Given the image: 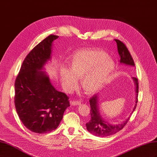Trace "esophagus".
Here are the masks:
<instances>
[{
    "label": "esophagus",
    "instance_id": "1",
    "mask_svg": "<svg viewBox=\"0 0 157 157\" xmlns=\"http://www.w3.org/2000/svg\"><path fill=\"white\" fill-rule=\"evenodd\" d=\"M71 105H73V106H76V105H80V102L77 101H72L71 102Z\"/></svg>",
    "mask_w": 157,
    "mask_h": 157
}]
</instances>
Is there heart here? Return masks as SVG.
I'll return each mask as SVG.
<instances>
[{
  "mask_svg": "<svg viewBox=\"0 0 157 157\" xmlns=\"http://www.w3.org/2000/svg\"><path fill=\"white\" fill-rule=\"evenodd\" d=\"M115 68L114 60L106 52L99 49L80 50L71 56L68 68L61 67L60 81L66 92H71L77 86L84 92L92 94L100 90L110 78Z\"/></svg>",
  "mask_w": 157,
  "mask_h": 157,
  "instance_id": "heart-1",
  "label": "heart"
}]
</instances>
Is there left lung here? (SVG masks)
<instances>
[{
    "mask_svg": "<svg viewBox=\"0 0 157 157\" xmlns=\"http://www.w3.org/2000/svg\"><path fill=\"white\" fill-rule=\"evenodd\" d=\"M115 40L117 42L118 52L121 57L119 62L126 65L135 67L134 61L133 60L132 56L125 44L119 40L115 39ZM132 79L134 80L136 86V104L132 113L136 109L137 103V96H138V79L136 77H132ZM98 101L99 95L98 94L94 95L90 99L91 118H90V121L86 124L87 130L94 136L102 137L116 134L117 132L122 130L127 124L128 120L130 119V116L122 122L118 123L117 124H109V123L104 120V118L101 117L100 113H99Z\"/></svg>",
    "mask_w": 157,
    "mask_h": 157,
    "instance_id": "8db88e82",
    "label": "left lung"
}]
</instances>
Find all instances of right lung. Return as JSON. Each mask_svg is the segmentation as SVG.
<instances>
[{"label":"right lung","mask_w":157,"mask_h":157,"mask_svg":"<svg viewBox=\"0 0 157 157\" xmlns=\"http://www.w3.org/2000/svg\"><path fill=\"white\" fill-rule=\"evenodd\" d=\"M58 37L48 36L29 52L15 82L14 103L17 115L27 129L37 134L56 130L70 106L67 95L56 90L43 71L52 58V43Z\"/></svg>","instance_id":"obj_1"}]
</instances>
